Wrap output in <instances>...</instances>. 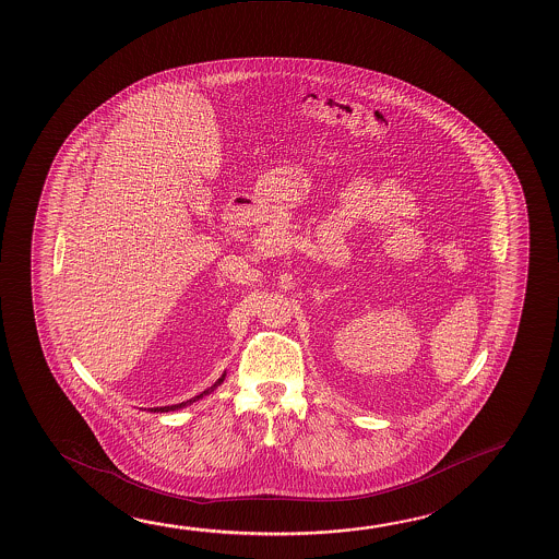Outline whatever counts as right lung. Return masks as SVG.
Wrapping results in <instances>:
<instances>
[{
	"label": "right lung",
	"mask_w": 559,
	"mask_h": 559,
	"mask_svg": "<svg viewBox=\"0 0 559 559\" xmlns=\"http://www.w3.org/2000/svg\"><path fill=\"white\" fill-rule=\"evenodd\" d=\"M223 381L224 376L223 378L218 379V381H216L215 385H211L209 389H205L201 395L193 396V399H189V401H186V403L173 404V406H160V408H155V413H170V411H178V408H181V406H188V404L195 403V401H199V399H203V396L209 395V393H213L216 386L221 385ZM151 411H153V408H151Z\"/></svg>",
	"instance_id": "1"
}]
</instances>
